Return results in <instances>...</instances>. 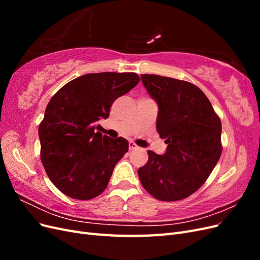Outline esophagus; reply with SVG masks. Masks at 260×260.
<instances>
[{
    "label": "esophagus",
    "mask_w": 260,
    "mask_h": 260,
    "mask_svg": "<svg viewBox=\"0 0 260 260\" xmlns=\"http://www.w3.org/2000/svg\"><path fill=\"white\" fill-rule=\"evenodd\" d=\"M136 148H138V145L136 143H133V142L129 143V149H130V151H132V149H136Z\"/></svg>",
    "instance_id": "1"
}]
</instances>
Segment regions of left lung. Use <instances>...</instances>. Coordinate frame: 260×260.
Wrapping results in <instances>:
<instances>
[{"instance_id":"1","label":"left lung","mask_w":260,"mask_h":260,"mask_svg":"<svg viewBox=\"0 0 260 260\" xmlns=\"http://www.w3.org/2000/svg\"><path fill=\"white\" fill-rule=\"evenodd\" d=\"M158 104L156 128L168 144L166 153L148 151L138 170L145 190L164 202L186 199L204 184L222 152L221 121L204 92L183 80L141 75Z\"/></svg>"}]
</instances>
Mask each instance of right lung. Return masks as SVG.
Masks as SVG:
<instances>
[{"instance_id":"1","label":"right lung","mask_w":260,"mask_h":260,"mask_svg":"<svg viewBox=\"0 0 260 260\" xmlns=\"http://www.w3.org/2000/svg\"><path fill=\"white\" fill-rule=\"evenodd\" d=\"M139 81L135 73L88 74L66 83L51 99L39 138L46 175L60 192L82 201L104 192L129 143L95 131L98 122Z\"/></svg>"}]
</instances>
